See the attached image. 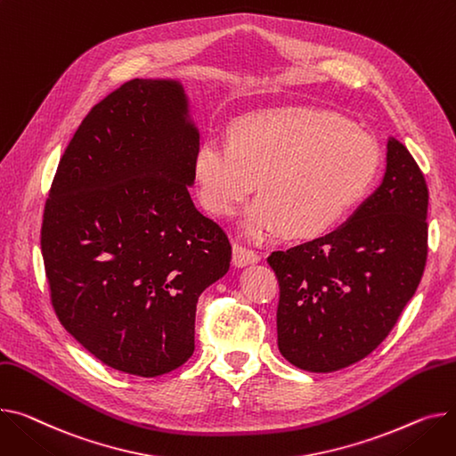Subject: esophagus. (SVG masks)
<instances>
[{"mask_svg": "<svg viewBox=\"0 0 456 456\" xmlns=\"http://www.w3.org/2000/svg\"><path fill=\"white\" fill-rule=\"evenodd\" d=\"M258 260H260V256L251 249H246L238 244L232 248V265H236V267H244V265L255 264Z\"/></svg>", "mask_w": 456, "mask_h": 456, "instance_id": "esophagus-1", "label": "esophagus"}]
</instances>
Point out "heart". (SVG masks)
<instances>
[{
  "label": "heart",
  "instance_id": "1",
  "mask_svg": "<svg viewBox=\"0 0 456 456\" xmlns=\"http://www.w3.org/2000/svg\"><path fill=\"white\" fill-rule=\"evenodd\" d=\"M381 156L372 135L345 118L314 108H269L241 115L227 144L203 139L191 174L201 207L231 218L255 191L244 232L262 240L279 227L310 238L343 222L369 196Z\"/></svg>",
  "mask_w": 456,
  "mask_h": 456
}]
</instances>
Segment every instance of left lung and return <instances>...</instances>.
I'll return each mask as SVG.
<instances>
[{"instance_id":"left-lung-1","label":"left lung","mask_w":456,"mask_h":456,"mask_svg":"<svg viewBox=\"0 0 456 456\" xmlns=\"http://www.w3.org/2000/svg\"><path fill=\"white\" fill-rule=\"evenodd\" d=\"M428 205L426 177L390 137L381 185L346 224L267 256L281 286L279 350L291 365L333 372L379 346L421 281Z\"/></svg>"}]
</instances>
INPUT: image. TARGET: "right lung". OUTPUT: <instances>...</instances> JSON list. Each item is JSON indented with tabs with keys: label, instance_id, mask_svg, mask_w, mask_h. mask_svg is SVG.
<instances>
[{
	"label": "right lung",
	"instance_id": "right-lung-1",
	"mask_svg": "<svg viewBox=\"0 0 456 456\" xmlns=\"http://www.w3.org/2000/svg\"><path fill=\"white\" fill-rule=\"evenodd\" d=\"M177 80L134 78L91 108L56 168L42 224L53 308L104 365L156 378L194 352L200 295L231 265L194 207L200 132Z\"/></svg>",
	"mask_w": 456,
	"mask_h": 456
}]
</instances>
